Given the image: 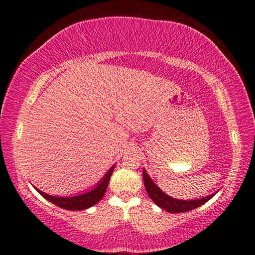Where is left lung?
Instances as JSON below:
<instances>
[{
	"label": "left lung",
	"mask_w": 255,
	"mask_h": 255,
	"mask_svg": "<svg viewBox=\"0 0 255 255\" xmlns=\"http://www.w3.org/2000/svg\"><path fill=\"white\" fill-rule=\"evenodd\" d=\"M143 178L145 189L146 191H147L150 199H152L158 207H161L162 209H165L166 211H169V213H185V211L198 208V207L206 204L207 201L210 200L211 198L215 196V193H213V195H210L208 197H204L201 198V199L197 200L174 199V198L164 193L162 190L153 182L152 179L149 178V175L146 173L145 170H143Z\"/></svg>",
	"instance_id": "left-lung-1"
}]
</instances>
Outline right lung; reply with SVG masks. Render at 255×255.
<instances>
[{
    "instance_id": "obj_1",
    "label": "right lung",
    "mask_w": 255,
    "mask_h": 255,
    "mask_svg": "<svg viewBox=\"0 0 255 255\" xmlns=\"http://www.w3.org/2000/svg\"><path fill=\"white\" fill-rule=\"evenodd\" d=\"M115 170V165L111 167V169L107 172L105 178L101 180V182L99 183L96 188H93L91 191L82 193V195L77 196H72V197H56V196H50L47 195V193L40 191L39 189L34 187L40 195L50 202H53L54 205L60 207V208L66 209V210H83L88 209L90 207H92L97 204V202L100 201L105 193L107 191L108 183L110 181V176L112 172Z\"/></svg>"
}]
</instances>
